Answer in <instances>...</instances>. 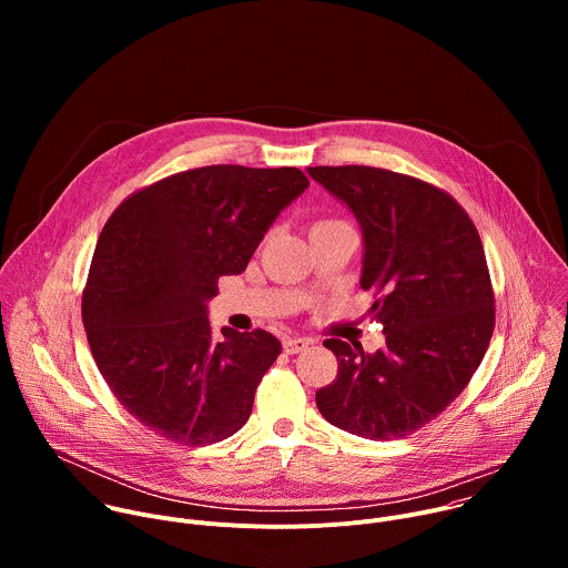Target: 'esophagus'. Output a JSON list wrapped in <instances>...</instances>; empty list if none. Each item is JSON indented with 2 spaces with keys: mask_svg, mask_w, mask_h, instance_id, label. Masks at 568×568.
<instances>
[{
  "mask_svg": "<svg viewBox=\"0 0 568 568\" xmlns=\"http://www.w3.org/2000/svg\"><path fill=\"white\" fill-rule=\"evenodd\" d=\"M310 344H312V339H305V337H285L283 339V351L287 355H296V353H303Z\"/></svg>",
  "mask_w": 568,
  "mask_h": 568,
  "instance_id": "1",
  "label": "esophagus"
}]
</instances>
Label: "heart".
Instances as JSON below:
<instances>
[{
    "mask_svg": "<svg viewBox=\"0 0 568 568\" xmlns=\"http://www.w3.org/2000/svg\"><path fill=\"white\" fill-rule=\"evenodd\" d=\"M333 224H342V220H333V217H326V220H316L312 224L310 231H316V229H323V226H333Z\"/></svg>",
    "mask_w": 568,
    "mask_h": 568,
    "instance_id": "1",
    "label": "heart"
}]
</instances>
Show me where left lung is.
Here are the masks:
<instances>
[{"mask_svg": "<svg viewBox=\"0 0 568 568\" xmlns=\"http://www.w3.org/2000/svg\"><path fill=\"white\" fill-rule=\"evenodd\" d=\"M310 178L344 200L364 231L362 290L386 346L326 339L333 384L316 390L331 425L371 440L404 438L463 393L495 331V290L480 235L443 189L371 166H314Z\"/></svg>", "mask_w": 568, "mask_h": 568, "instance_id": "obj_1", "label": "left lung"}]
</instances>
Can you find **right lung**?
<instances>
[{"label":"right lung","instance_id":"obj_1","mask_svg":"<svg viewBox=\"0 0 568 568\" xmlns=\"http://www.w3.org/2000/svg\"><path fill=\"white\" fill-rule=\"evenodd\" d=\"M310 186L292 166L175 173L128 195L105 222L83 290L94 362L121 407L161 438L202 447L250 420L281 355L267 331L213 337L206 301Z\"/></svg>","mask_w":568,"mask_h":568}]
</instances>
